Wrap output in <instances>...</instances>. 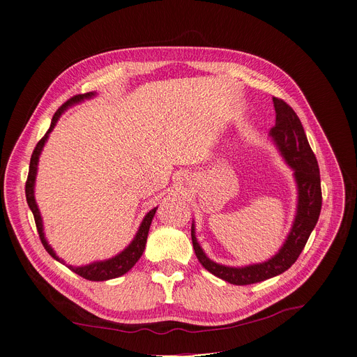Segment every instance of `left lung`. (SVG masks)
Returning a JSON list of instances; mask_svg holds the SVG:
<instances>
[{
	"label": "left lung",
	"instance_id": "left-lung-1",
	"mask_svg": "<svg viewBox=\"0 0 357 357\" xmlns=\"http://www.w3.org/2000/svg\"><path fill=\"white\" fill-rule=\"evenodd\" d=\"M273 107L276 112V123L271 129L269 137L278 146L286 164L294 169V176L298 185L296 216L279 252L262 264L248 265L242 268L225 266L211 261L197 241L195 225L192 223L190 228L193 249H195V255L201 265L212 275L232 284L242 286L257 283L287 271L302 253L317 223L321 209L319 165L307 142L302 122L296 112L283 100L273 96Z\"/></svg>",
	"mask_w": 357,
	"mask_h": 357
}]
</instances>
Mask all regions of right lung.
Returning <instances> with one entry per match:
<instances>
[{"mask_svg": "<svg viewBox=\"0 0 357 357\" xmlns=\"http://www.w3.org/2000/svg\"><path fill=\"white\" fill-rule=\"evenodd\" d=\"M95 92H88V93H81V95H75L73 96L71 100H68L66 104H63L61 108H58V111L54 114L52 116V121H51V126L47 131V134L41 138V141L37 144L34 152H32L31 155V162H29V171H28V178H26V183H25V197H26V204L32 212V215H34V219H36V225H37V229H38V235H40V239L45 248V250L55 259V261L58 262H62V259H59L56 256V253L54 252V249L48 245L47 239H45V235H44V228H43V218H41V213H40V209L37 206V202H36V197H34V186H36V176H37V168H38V159H40V155H41V151L50 137V132L54 129L56 121L59 119V116L63 114V111H67L68 107L74 105V104H78L84 100H88L91 98V96H93ZM158 206L153 208L152 211H149L141 226L139 229L134 238V241L129 243L121 253H118L116 256L111 257V259H107V261H100V262H93V264H89L86 266H73L70 265L68 268L75 272L77 275L82 276L84 279H88V280H93V282H102V280H109V279H114V278H119L122 275H125L129 269H132L134 265L139 261V257L142 256L144 250H145V245H146V238H148V232H149V226H151V222L155 216V212H156Z\"/></svg>", "mask_w": 357, "mask_h": 357, "instance_id": "right-lung-1", "label": "right lung"}]
</instances>
